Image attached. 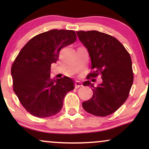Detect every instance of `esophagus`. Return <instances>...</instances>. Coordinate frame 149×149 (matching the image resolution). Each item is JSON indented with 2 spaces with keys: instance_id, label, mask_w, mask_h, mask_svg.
Here are the masks:
<instances>
[{
  "instance_id": "34e87169",
  "label": "esophagus",
  "mask_w": 149,
  "mask_h": 149,
  "mask_svg": "<svg viewBox=\"0 0 149 149\" xmlns=\"http://www.w3.org/2000/svg\"><path fill=\"white\" fill-rule=\"evenodd\" d=\"M82 86H83V84H82L81 82L77 80L76 83H75V88H80V87H82Z\"/></svg>"
}]
</instances>
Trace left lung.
<instances>
[{"mask_svg": "<svg viewBox=\"0 0 149 149\" xmlns=\"http://www.w3.org/2000/svg\"><path fill=\"white\" fill-rule=\"evenodd\" d=\"M80 41L88 49L91 59L90 76L100 74L102 82L95 86L87 80L84 86L93 91L92 98L83 102L89 113L107 116L117 111L127 99L133 83V71L130 54L117 39L97 31H76Z\"/></svg>", "mask_w": 149, "mask_h": 149, "instance_id": "obj_1", "label": "left lung"}]
</instances>
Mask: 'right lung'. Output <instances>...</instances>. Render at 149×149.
Masks as SVG:
<instances>
[{
  "label": "right lung",
  "mask_w": 149,
  "mask_h": 149,
  "mask_svg": "<svg viewBox=\"0 0 149 149\" xmlns=\"http://www.w3.org/2000/svg\"><path fill=\"white\" fill-rule=\"evenodd\" d=\"M76 40L74 31H48L32 38L15 59L11 69L13 90L22 105L33 116L57 114L66 93L74 89V81L69 77L51 79L50 67L57 61L59 50Z\"/></svg>",
  "instance_id": "obj_1"
}]
</instances>
